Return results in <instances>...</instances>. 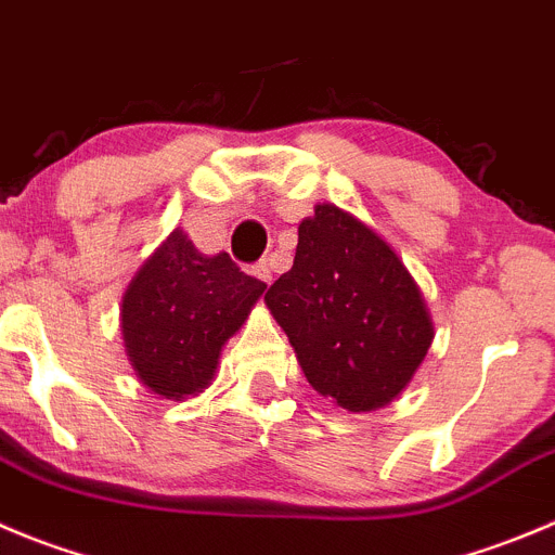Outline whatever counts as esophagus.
Returning <instances> with one entry per match:
<instances>
[{
  "instance_id": "obj_1",
  "label": "esophagus",
  "mask_w": 555,
  "mask_h": 555,
  "mask_svg": "<svg viewBox=\"0 0 555 555\" xmlns=\"http://www.w3.org/2000/svg\"><path fill=\"white\" fill-rule=\"evenodd\" d=\"M256 274L269 286V283H272V261H258L256 263Z\"/></svg>"
}]
</instances>
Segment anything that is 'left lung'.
Returning <instances> with one entry per match:
<instances>
[{"instance_id":"8db88e82","label":"left lung","mask_w":555,"mask_h":555,"mask_svg":"<svg viewBox=\"0 0 555 555\" xmlns=\"http://www.w3.org/2000/svg\"><path fill=\"white\" fill-rule=\"evenodd\" d=\"M315 392L348 411L392 403L433 343V321L398 253L362 220L319 204L294 267L263 297Z\"/></svg>"}]
</instances>
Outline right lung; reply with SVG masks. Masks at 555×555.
Masks as SVG:
<instances>
[{"label":"right lung","instance_id":"add662e5","mask_svg":"<svg viewBox=\"0 0 555 555\" xmlns=\"http://www.w3.org/2000/svg\"><path fill=\"white\" fill-rule=\"evenodd\" d=\"M267 283L229 253L204 256L173 229L135 272L122 297L125 351L141 384L182 400L212 384L220 348L245 324Z\"/></svg>","mask_w":555,"mask_h":555}]
</instances>
